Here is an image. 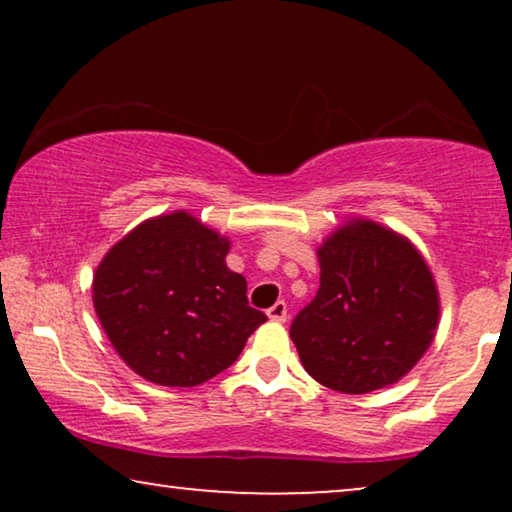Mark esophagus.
<instances>
[{
    "mask_svg": "<svg viewBox=\"0 0 512 512\" xmlns=\"http://www.w3.org/2000/svg\"><path fill=\"white\" fill-rule=\"evenodd\" d=\"M268 317L272 321H286V303H284V300H277V303L270 307Z\"/></svg>",
    "mask_w": 512,
    "mask_h": 512,
    "instance_id": "1",
    "label": "esophagus"
}]
</instances>
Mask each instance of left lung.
<instances>
[{
    "instance_id": "left-lung-1",
    "label": "left lung",
    "mask_w": 512,
    "mask_h": 512,
    "mask_svg": "<svg viewBox=\"0 0 512 512\" xmlns=\"http://www.w3.org/2000/svg\"><path fill=\"white\" fill-rule=\"evenodd\" d=\"M319 291L291 340L307 373L342 394H368L412 370L438 326V291L419 251L356 219L319 249Z\"/></svg>"
}]
</instances>
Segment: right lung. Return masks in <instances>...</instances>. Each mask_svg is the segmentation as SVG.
<instances>
[{"label":"right lung","instance_id":"obj_1","mask_svg":"<svg viewBox=\"0 0 512 512\" xmlns=\"http://www.w3.org/2000/svg\"><path fill=\"white\" fill-rule=\"evenodd\" d=\"M230 242L186 212L144 221L97 265L93 303L121 359L144 380L195 387L233 366L265 314L228 270Z\"/></svg>","mask_w":512,"mask_h":512}]
</instances>
